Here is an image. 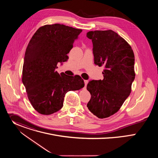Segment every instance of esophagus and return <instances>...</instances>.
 I'll list each match as a JSON object with an SVG mask.
<instances>
[{
  "instance_id": "esophagus-1",
  "label": "esophagus",
  "mask_w": 158,
  "mask_h": 158,
  "mask_svg": "<svg viewBox=\"0 0 158 158\" xmlns=\"http://www.w3.org/2000/svg\"><path fill=\"white\" fill-rule=\"evenodd\" d=\"M84 84H85V87H86L87 84H88V81L87 80H85L84 81Z\"/></svg>"
}]
</instances>
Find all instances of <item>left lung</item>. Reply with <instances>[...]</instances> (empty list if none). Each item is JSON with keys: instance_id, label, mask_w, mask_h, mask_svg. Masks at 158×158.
<instances>
[{"instance_id": "left-lung-1", "label": "left lung", "mask_w": 158, "mask_h": 158, "mask_svg": "<svg viewBox=\"0 0 158 158\" xmlns=\"http://www.w3.org/2000/svg\"><path fill=\"white\" fill-rule=\"evenodd\" d=\"M94 64L104 65L102 80L90 81L87 89L91 98L88 109L98 118L114 114L131 92L135 78L134 54L130 45L112 30L89 31Z\"/></svg>"}]
</instances>
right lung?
Segmentation results:
<instances>
[{
	"label": "right lung",
	"mask_w": 158,
	"mask_h": 158,
	"mask_svg": "<svg viewBox=\"0 0 158 158\" xmlns=\"http://www.w3.org/2000/svg\"><path fill=\"white\" fill-rule=\"evenodd\" d=\"M81 29L63 24L45 25L39 28L27 47L22 78L28 99L39 113L50 115L63 106L65 94L84 87L81 76H69L56 69L59 62L68 59Z\"/></svg>",
	"instance_id": "right-lung-1"
}]
</instances>
